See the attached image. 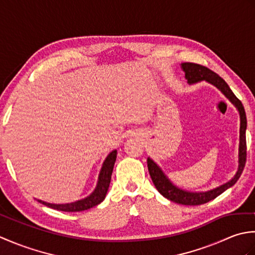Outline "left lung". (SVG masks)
<instances>
[{
  "mask_svg": "<svg viewBox=\"0 0 255 255\" xmlns=\"http://www.w3.org/2000/svg\"><path fill=\"white\" fill-rule=\"evenodd\" d=\"M181 69L185 73V79L187 80L188 84H195L198 82L205 81L211 85L217 88L221 93H223L227 99H228L231 104L237 108L239 112L240 116V136H239V152H238V170L234 177L230 181L226 182L223 185L215 187L213 189L206 192H189L182 189L174 185L170 178L165 175V173L162 171L161 167L155 163V162L150 158L147 159L148 170L150 176L152 178L154 186L158 189L159 193L172 202L186 205V206H196L208 203L209 200L215 199L220 194H223L227 189L234 186L241 176V173L245 169L246 160H247V141H246V130H247V116L246 111L243 107L242 103L238 100V97L231 91L229 85L225 82L224 79H221L217 73H215L208 68L200 66V64L185 62L181 64Z\"/></svg>",
  "mask_w": 255,
  "mask_h": 255,
  "instance_id": "8db88e82",
  "label": "left lung"
}]
</instances>
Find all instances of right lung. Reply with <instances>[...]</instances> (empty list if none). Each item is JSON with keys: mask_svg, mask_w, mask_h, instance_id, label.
Masks as SVG:
<instances>
[{"mask_svg": "<svg viewBox=\"0 0 255 255\" xmlns=\"http://www.w3.org/2000/svg\"><path fill=\"white\" fill-rule=\"evenodd\" d=\"M117 158V150H113L112 152L106 156L101 167L99 178H97L96 186L94 191L92 192L89 196H86L82 199L75 200L72 203H67V204H51L44 202L41 199H37V202L40 204L47 206V207L61 210V211H68V213H73V211H82L90 209L94 206L101 204L103 200L105 199L106 194L108 191V187H110L111 184V178H112V173L114 169V164H115V161Z\"/></svg>", "mask_w": 255, "mask_h": 255, "instance_id": "right-lung-1", "label": "right lung"}]
</instances>
